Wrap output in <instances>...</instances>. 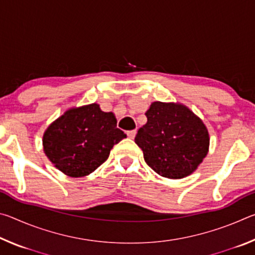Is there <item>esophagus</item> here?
<instances>
[{
    "mask_svg": "<svg viewBox=\"0 0 255 255\" xmlns=\"http://www.w3.org/2000/svg\"><path fill=\"white\" fill-rule=\"evenodd\" d=\"M136 132H137V130H129V131H127V136L130 138V139H133L136 136Z\"/></svg>",
    "mask_w": 255,
    "mask_h": 255,
    "instance_id": "obj_1",
    "label": "esophagus"
}]
</instances>
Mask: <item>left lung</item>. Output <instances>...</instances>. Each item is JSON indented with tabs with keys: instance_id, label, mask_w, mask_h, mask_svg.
<instances>
[{
	"instance_id": "8db88e82",
	"label": "left lung",
	"mask_w": 255,
	"mask_h": 255,
	"mask_svg": "<svg viewBox=\"0 0 255 255\" xmlns=\"http://www.w3.org/2000/svg\"><path fill=\"white\" fill-rule=\"evenodd\" d=\"M147 123L138 129L135 143L147 165L169 179H182L197 170L209 148L205 124L180 103L153 102Z\"/></svg>"
}]
</instances>
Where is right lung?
I'll return each instance as SVG.
<instances>
[{"label":"right lung","mask_w":255,"mask_h":255,"mask_svg":"<svg viewBox=\"0 0 255 255\" xmlns=\"http://www.w3.org/2000/svg\"><path fill=\"white\" fill-rule=\"evenodd\" d=\"M126 137L117 128L115 115L92 103L64 112L46 129L42 145L47 157L59 171L81 178L105 163L114 145Z\"/></svg>","instance_id":"add662e5"}]
</instances>
